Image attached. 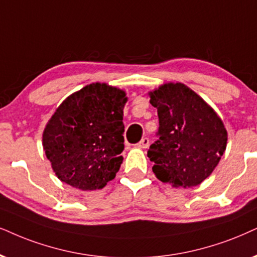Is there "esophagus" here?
Returning <instances> with one entry per match:
<instances>
[{"label":"esophagus","instance_id":"1","mask_svg":"<svg viewBox=\"0 0 257 257\" xmlns=\"http://www.w3.org/2000/svg\"><path fill=\"white\" fill-rule=\"evenodd\" d=\"M136 146H138L139 148H142V149L147 148L148 146H149V139H148V138H144Z\"/></svg>","mask_w":257,"mask_h":257}]
</instances>
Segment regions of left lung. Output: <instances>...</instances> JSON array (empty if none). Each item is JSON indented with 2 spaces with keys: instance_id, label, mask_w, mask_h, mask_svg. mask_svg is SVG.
<instances>
[{
  "instance_id": "1",
  "label": "left lung",
  "mask_w": 257,
  "mask_h": 257,
  "mask_svg": "<svg viewBox=\"0 0 257 257\" xmlns=\"http://www.w3.org/2000/svg\"><path fill=\"white\" fill-rule=\"evenodd\" d=\"M158 109L159 140L147 153L162 183L193 187L212 173L226 148L228 133L215 110L181 83L149 92Z\"/></svg>"
}]
</instances>
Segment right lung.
I'll return each mask as SVG.
<instances>
[{
    "label": "right lung",
    "instance_id": "1",
    "mask_svg": "<svg viewBox=\"0 0 257 257\" xmlns=\"http://www.w3.org/2000/svg\"><path fill=\"white\" fill-rule=\"evenodd\" d=\"M126 100L123 90L92 83L58 106L42 134V146L63 183L92 191L116 177L123 161Z\"/></svg>",
    "mask_w": 257,
    "mask_h": 257
}]
</instances>
